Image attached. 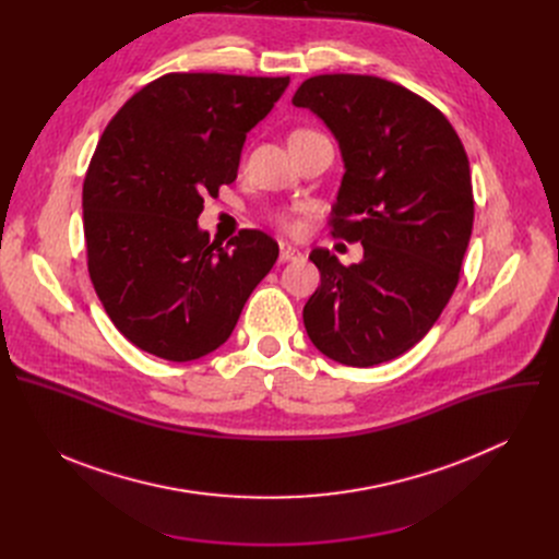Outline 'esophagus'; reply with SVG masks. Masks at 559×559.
I'll list each match as a JSON object with an SVG mask.
<instances>
[{"mask_svg":"<svg viewBox=\"0 0 559 559\" xmlns=\"http://www.w3.org/2000/svg\"><path fill=\"white\" fill-rule=\"evenodd\" d=\"M300 259V252L287 243H281V250H278V261L281 263H287V261H298Z\"/></svg>","mask_w":559,"mask_h":559,"instance_id":"1","label":"esophagus"}]
</instances>
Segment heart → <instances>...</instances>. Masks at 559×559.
<instances>
[{
    "label": "heart",
    "instance_id": "1",
    "mask_svg": "<svg viewBox=\"0 0 559 559\" xmlns=\"http://www.w3.org/2000/svg\"><path fill=\"white\" fill-rule=\"evenodd\" d=\"M296 132H307V130H296ZM292 134H294V132H292ZM276 223H278V227L285 229V231H294V229L298 227V225H296L292 218H287V216H278Z\"/></svg>",
    "mask_w": 559,
    "mask_h": 559
}]
</instances>
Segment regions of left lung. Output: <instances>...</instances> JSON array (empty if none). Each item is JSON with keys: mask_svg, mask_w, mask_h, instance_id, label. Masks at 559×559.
<instances>
[{"mask_svg": "<svg viewBox=\"0 0 559 559\" xmlns=\"http://www.w3.org/2000/svg\"><path fill=\"white\" fill-rule=\"evenodd\" d=\"M292 102L341 143L330 234L365 250L352 265L309 254L321 285L302 309L307 336L349 367L386 362L427 336L460 281L473 229L464 145L433 104L380 76H309Z\"/></svg>", "mask_w": 559, "mask_h": 559, "instance_id": "left-lung-1", "label": "left lung"}]
</instances>
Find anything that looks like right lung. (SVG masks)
I'll return each instance as SVG.
<instances>
[{
    "instance_id": "right-lung-1",
    "label": "right lung",
    "mask_w": 559,
    "mask_h": 559,
    "mask_svg": "<svg viewBox=\"0 0 559 559\" xmlns=\"http://www.w3.org/2000/svg\"><path fill=\"white\" fill-rule=\"evenodd\" d=\"M289 76L168 72L106 126L84 179L88 274L115 328L173 362L221 347L278 259L261 229L227 246L197 225L203 199L236 179L246 134Z\"/></svg>"
}]
</instances>
